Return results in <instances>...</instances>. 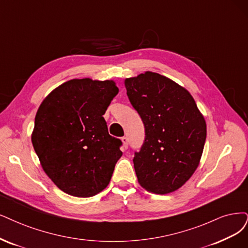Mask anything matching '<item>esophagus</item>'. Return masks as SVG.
<instances>
[{
  "label": "esophagus",
  "mask_w": 248,
  "mask_h": 248,
  "mask_svg": "<svg viewBox=\"0 0 248 248\" xmlns=\"http://www.w3.org/2000/svg\"><path fill=\"white\" fill-rule=\"evenodd\" d=\"M122 142H123V148H124V150L127 149V147H129V139H127L126 137H123Z\"/></svg>",
  "instance_id": "esophagus-1"
}]
</instances>
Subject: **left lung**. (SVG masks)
Returning a JSON list of instances; mask_svg holds the SVG:
<instances>
[{
    "instance_id": "left-lung-1",
    "label": "left lung",
    "mask_w": 248,
    "mask_h": 248,
    "mask_svg": "<svg viewBox=\"0 0 248 248\" xmlns=\"http://www.w3.org/2000/svg\"><path fill=\"white\" fill-rule=\"evenodd\" d=\"M124 86L145 126L144 144L133 159L139 184L155 194L171 193L199 166L205 119L189 92L159 73L125 78Z\"/></svg>"
}]
</instances>
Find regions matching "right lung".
Returning <instances> with one entry per match:
<instances>
[{
    "instance_id": "right-lung-1",
    "label": "right lung",
    "mask_w": 248,
    "mask_h": 248,
    "mask_svg": "<svg viewBox=\"0 0 248 248\" xmlns=\"http://www.w3.org/2000/svg\"><path fill=\"white\" fill-rule=\"evenodd\" d=\"M117 93L111 79L73 78L54 89L36 111L33 149L46 175L71 196L104 190L122 157V141L108 134L103 117Z\"/></svg>"
}]
</instances>
